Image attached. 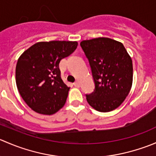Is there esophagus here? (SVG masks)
<instances>
[{"label":"esophagus","mask_w":156,"mask_h":156,"mask_svg":"<svg viewBox=\"0 0 156 156\" xmlns=\"http://www.w3.org/2000/svg\"><path fill=\"white\" fill-rule=\"evenodd\" d=\"M74 86L76 87H80V83L78 82V81H75V83H74Z\"/></svg>","instance_id":"1"}]
</instances>
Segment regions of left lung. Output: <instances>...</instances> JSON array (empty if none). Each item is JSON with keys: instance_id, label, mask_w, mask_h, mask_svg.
I'll return each instance as SVG.
<instances>
[{"instance_id": "1", "label": "left lung", "mask_w": 156, "mask_h": 156, "mask_svg": "<svg viewBox=\"0 0 156 156\" xmlns=\"http://www.w3.org/2000/svg\"><path fill=\"white\" fill-rule=\"evenodd\" d=\"M92 70L95 90L86 95L87 103L97 111L108 112L125 101L133 83V63L123 44L109 37L82 41Z\"/></svg>"}]
</instances>
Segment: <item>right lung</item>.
<instances>
[{"instance_id": "add662e5", "label": "right lung", "mask_w": 156, "mask_h": 156, "mask_svg": "<svg viewBox=\"0 0 156 156\" xmlns=\"http://www.w3.org/2000/svg\"><path fill=\"white\" fill-rule=\"evenodd\" d=\"M78 44L77 41H66L37 42L19 57L16 66L17 89L33 111L50 115L63 107L70 87L61 78L59 64Z\"/></svg>"}]
</instances>
